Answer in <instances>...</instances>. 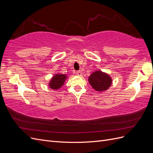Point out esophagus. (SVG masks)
Masks as SVG:
<instances>
[{"label": "esophagus", "instance_id": "esophagus-1", "mask_svg": "<svg viewBox=\"0 0 153 153\" xmlns=\"http://www.w3.org/2000/svg\"><path fill=\"white\" fill-rule=\"evenodd\" d=\"M76 75H78V76H81L82 75V72L80 71H76Z\"/></svg>", "mask_w": 153, "mask_h": 153}]
</instances>
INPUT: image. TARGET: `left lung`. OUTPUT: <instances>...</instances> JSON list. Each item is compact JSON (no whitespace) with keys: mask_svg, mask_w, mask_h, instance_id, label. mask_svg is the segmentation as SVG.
I'll list each match as a JSON object with an SVG mask.
<instances>
[{"mask_svg":"<svg viewBox=\"0 0 153 153\" xmlns=\"http://www.w3.org/2000/svg\"><path fill=\"white\" fill-rule=\"evenodd\" d=\"M89 82L96 91L102 92L107 90L112 84V78L107 74L97 71L91 74L89 77Z\"/></svg>","mask_w":153,"mask_h":153,"instance_id":"left-lung-1","label":"left lung"}]
</instances>
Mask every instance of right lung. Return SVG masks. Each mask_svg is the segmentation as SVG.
I'll return each instance as SVG.
<instances>
[{"label": "right lung", "mask_w": 153, "mask_h": 153, "mask_svg": "<svg viewBox=\"0 0 153 153\" xmlns=\"http://www.w3.org/2000/svg\"><path fill=\"white\" fill-rule=\"evenodd\" d=\"M66 78V76L65 75H62V74H56V75L53 76L52 80H51L50 82V87L52 88L53 89H59L60 87H61L63 85Z\"/></svg>", "instance_id": "add662e5"}]
</instances>
